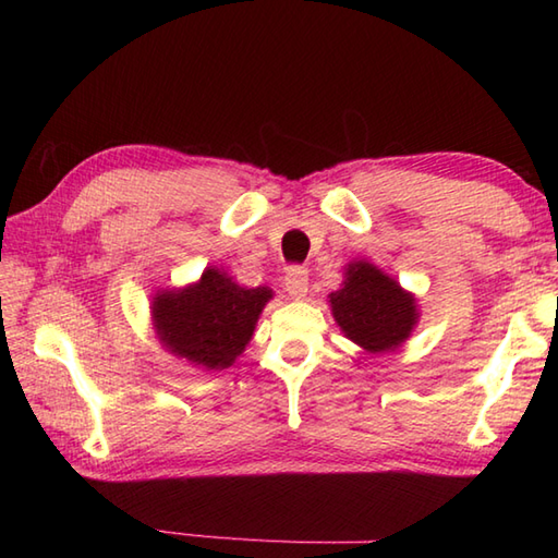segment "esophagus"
I'll return each instance as SVG.
<instances>
[{
  "label": "esophagus",
  "instance_id": "1",
  "mask_svg": "<svg viewBox=\"0 0 558 558\" xmlns=\"http://www.w3.org/2000/svg\"><path fill=\"white\" fill-rule=\"evenodd\" d=\"M286 292L292 300H302L310 292V272L300 266H292L286 276Z\"/></svg>",
  "mask_w": 558,
  "mask_h": 558
}]
</instances>
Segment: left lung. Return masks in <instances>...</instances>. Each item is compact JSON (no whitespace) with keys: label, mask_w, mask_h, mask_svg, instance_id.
<instances>
[{"label":"left lung","mask_w":558,"mask_h":558,"mask_svg":"<svg viewBox=\"0 0 558 558\" xmlns=\"http://www.w3.org/2000/svg\"><path fill=\"white\" fill-rule=\"evenodd\" d=\"M328 300L342 333L374 354L400 348L420 318L412 294L369 260L350 264L342 288Z\"/></svg>","instance_id":"8db88e82"}]
</instances>
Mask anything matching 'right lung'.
<instances>
[{
	"instance_id": "add662e5",
	"label": "right lung",
	"mask_w": 558,
	"mask_h": 558,
	"mask_svg": "<svg viewBox=\"0 0 558 558\" xmlns=\"http://www.w3.org/2000/svg\"><path fill=\"white\" fill-rule=\"evenodd\" d=\"M268 288H242L218 268H206L194 286L160 290L150 316L168 352L204 369H228L240 357L266 302Z\"/></svg>"
}]
</instances>
